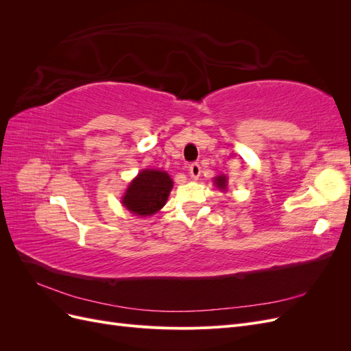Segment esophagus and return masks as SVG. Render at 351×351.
<instances>
[{
	"mask_svg": "<svg viewBox=\"0 0 351 351\" xmlns=\"http://www.w3.org/2000/svg\"><path fill=\"white\" fill-rule=\"evenodd\" d=\"M189 174H190V177H192V178L197 180L199 176H200V165L197 162L190 164L189 165Z\"/></svg>",
	"mask_w": 351,
	"mask_h": 351,
	"instance_id": "esophagus-1",
	"label": "esophagus"
}]
</instances>
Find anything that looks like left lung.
<instances>
[{
    "label": "left lung",
    "instance_id": "1",
    "mask_svg": "<svg viewBox=\"0 0 351 351\" xmlns=\"http://www.w3.org/2000/svg\"><path fill=\"white\" fill-rule=\"evenodd\" d=\"M214 183H215V186L219 190H222V192H226V189H227V176H218V177H215L214 178Z\"/></svg>",
    "mask_w": 351,
    "mask_h": 351
}]
</instances>
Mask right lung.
Here are the masks:
<instances>
[{
	"label": "right lung",
	"mask_w": 351,
	"mask_h": 351,
	"mask_svg": "<svg viewBox=\"0 0 351 351\" xmlns=\"http://www.w3.org/2000/svg\"><path fill=\"white\" fill-rule=\"evenodd\" d=\"M173 189V180L165 171L143 169L127 187L121 204L134 215H154L161 209Z\"/></svg>",
	"instance_id": "obj_1"
}]
</instances>
